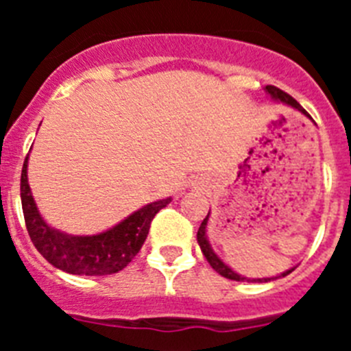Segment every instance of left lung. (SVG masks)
I'll return each mask as SVG.
<instances>
[{"mask_svg":"<svg viewBox=\"0 0 351 351\" xmlns=\"http://www.w3.org/2000/svg\"><path fill=\"white\" fill-rule=\"evenodd\" d=\"M263 91L267 93V95L271 96L274 101H281V104L288 105V107L295 108V110H299L300 114H304V116L311 119V116H309V114L306 112L302 107H300L299 101L293 100V98H291L288 93L281 91L280 88H274V86H265V88H263ZM209 216H210V209H209V213H207L206 219L202 221V225H200V228H198L197 241H198V246H200V250H202L204 256H206L207 262L210 263V267L218 272V274H221L223 278H226V280H234V281H250V283H269V281H274V280H278V278H285V276H288L291 271H293V269H295V267H291V269H288V271L281 272L280 276H272V278H246V276H241L239 272H235L234 269L228 267V265H226V263L223 262V260L219 258L216 253H214L213 247H210L209 237H207V223H209Z\"/></svg>","mask_w":351,"mask_h":351,"instance_id":"obj_1","label":"left lung"}]
</instances>
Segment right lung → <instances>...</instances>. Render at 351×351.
Returning <instances> with one entry per match:
<instances>
[{"label": "right lung", "mask_w": 351, "mask_h": 351, "mask_svg": "<svg viewBox=\"0 0 351 351\" xmlns=\"http://www.w3.org/2000/svg\"><path fill=\"white\" fill-rule=\"evenodd\" d=\"M27 158L29 154L21 173V202L27 234L40 255L68 274L107 276L123 271L141 251L158 210L172 202V197H167L147 204L100 234H66L42 218L27 182Z\"/></svg>", "instance_id": "1"}]
</instances>
